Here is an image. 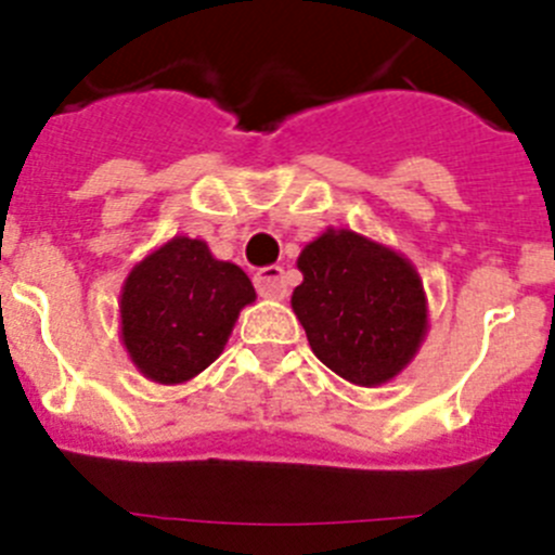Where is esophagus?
<instances>
[{"mask_svg": "<svg viewBox=\"0 0 555 555\" xmlns=\"http://www.w3.org/2000/svg\"><path fill=\"white\" fill-rule=\"evenodd\" d=\"M255 288L261 297H269V300H283L288 294V281H286V272L283 267L272 263V267H263L255 272Z\"/></svg>", "mask_w": 555, "mask_h": 555, "instance_id": "esophagus-1", "label": "esophagus"}]
</instances>
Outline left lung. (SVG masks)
<instances>
[{
  "label": "left lung",
  "mask_w": 555,
  "mask_h": 555,
  "mask_svg": "<svg viewBox=\"0 0 555 555\" xmlns=\"http://www.w3.org/2000/svg\"><path fill=\"white\" fill-rule=\"evenodd\" d=\"M292 308L313 356L358 386H380L414 358L428 327L420 274L352 230H327L297 261Z\"/></svg>",
  "instance_id": "obj_1"
}]
</instances>
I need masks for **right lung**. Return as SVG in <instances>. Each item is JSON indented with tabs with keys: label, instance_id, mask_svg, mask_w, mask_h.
I'll use <instances>...</instances> for the list:
<instances>
[{
	"label": "right lung",
	"instance_id": "obj_1",
	"mask_svg": "<svg viewBox=\"0 0 555 555\" xmlns=\"http://www.w3.org/2000/svg\"><path fill=\"white\" fill-rule=\"evenodd\" d=\"M253 300L242 269L217 261L205 242L178 235L127 274L121 338L146 377L183 384L217 361L238 311Z\"/></svg>",
	"mask_w": 555,
	"mask_h": 555
}]
</instances>
